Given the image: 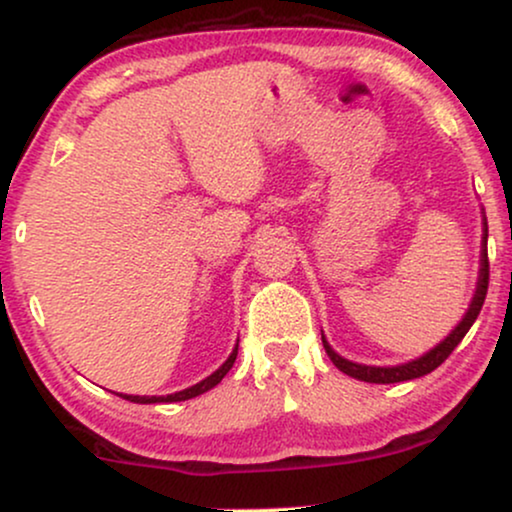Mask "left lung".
I'll return each instance as SVG.
<instances>
[{
	"instance_id": "obj_1",
	"label": "left lung",
	"mask_w": 512,
	"mask_h": 512,
	"mask_svg": "<svg viewBox=\"0 0 512 512\" xmlns=\"http://www.w3.org/2000/svg\"><path fill=\"white\" fill-rule=\"evenodd\" d=\"M487 225V223H484ZM487 289H489V256H487V230H484V249H482V270H480V282H477V291H475V298L473 303H470L466 317H463V322L456 327L451 334L444 338V341L437 345L435 350H430L428 355L418 357V360L409 362V364H402V367H364V364H355V362H348L343 360L341 355H336L334 350L329 348V343L324 341V350H327L329 360L336 364L338 369L343 371V374L357 378V381H367V383H400V381H411V378H418V376H426L430 371L440 367V364L447 360V357L454 353V348L463 341V336L468 334V329L473 327V322L477 320V315H480L482 310V303L484 298H487Z\"/></svg>"
}]
</instances>
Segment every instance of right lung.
I'll return each instance as SVG.
<instances>
[{"mask_svg": "<svg viewBox=\"0 0 512 512\" xmlns=\"http://www.w3.org/2000/svg\"><path fill=\"white\" fill-rule=\"evenodd\" d=\"M237 360V348L232 350V355L225 360V364L221 369H216L214 374L204 378V381H199L197 386H192L188 390H181V393H174V395H167V397H138V395H119L124 397V400L129 402H136V404H155V402H183V400H190V397H197L202 393H207V390H211L214 386H218V383L223 381V376L228 374V371L232 369V364H235Z\"/></svg>", "mask_w": 512, "mask_h": 512, "instance_id": "1", "label": "right lung"}]
</instances>
